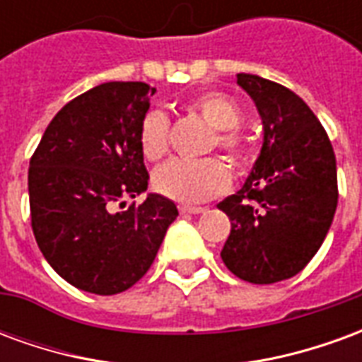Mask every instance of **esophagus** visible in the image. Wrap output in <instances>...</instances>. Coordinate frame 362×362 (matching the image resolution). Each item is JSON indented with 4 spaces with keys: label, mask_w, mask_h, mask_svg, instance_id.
Listing matches in <instances>:
<instances>
[{
    "label": "esophagus",
    "mask_w": 362,
    "mask_h": 362,
    "mask_svg": "<svg viewBox=\"0 0 362 362\" xmlns=\"http://www.w3.org/2000/svg\"><path fill=\"white\" fill-rule=\"evenodd\" d=\"M182 215H199L205 213V207H197V205H180Z\"/></svg>",
    "instance_id": "obj_1"
}]
</instances>
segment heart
Listing matches in <instances>:
<instances>
[{"label": "heart", "instance_id": "obj_1", "mask_svg": "<svg viewBox=\"0 0 362 362\" xmlns=\"http://www.w3.org/2000/svg\"><path fill=\"white\" fill-rule=\"evenodd\" d=\"M192 110L197 112L211 127L217 129L211 147H219L233 163H243L246 143L238 134L243 112L233 98L223 93H205L192 100ZM170 145V122L165 112L151 110L139 127V149L147 160H160ZM230 170L217 157L202 160H170L155 174V188L163 196L180 204H199L227 192Z\"/></svg>", "mask_w": 362, "mask_h": 362}]
</instances>
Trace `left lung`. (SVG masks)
<instances>
[{
    "label": "left lung",
    "mask_w": 362,
    "mask_h": 362,
    "mask_svg": "<svg viewBox=\"0 0 362 362\" xmlns=\"http://www.w3.org/2000/svg\"><path fill=\"white\" fill-rule=\"evenodd\" d=\"M256 104L264 143L244 186L217 207L230 219L221 258L236 277L269 285L314 258L337 207L334 147L303 98L279 83L238 74Z\"/></svg>",
    "instance_id": "8db88e82"
}]
</instances>
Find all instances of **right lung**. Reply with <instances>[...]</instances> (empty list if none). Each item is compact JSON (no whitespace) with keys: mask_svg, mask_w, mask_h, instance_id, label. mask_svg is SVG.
I'll return each instance as SVG.
<instances>
[{"mask_svg":"<svg viewBox=\"0 0 362 362\" xmlns=\"http://www.w3.org/2000/svg\"><path fill=\"white\" fill-rule=\"evenodd\" d=\"M155 87L103 83L54 116L30 158L28 197L36 244L74 287L116 295L147 273L178 209L147 189L139 127ZM122 207L117 209V205Z\"/></svg>","mask_w":362,"mask_h":362,"instance_id":"add662e5","label":"right lung"}]
</instances>
